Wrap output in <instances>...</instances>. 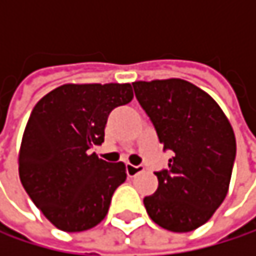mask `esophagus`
<instances>
[{"label": "esophagus", "instance_id": "esophagus-1", "mask_svg": "<svg viewBox=\"0 0 256 256\" xmlns=\"http://www.w3.org/2000/svg\"><path fill=\"white\" fill-rule=\"evenodd\" d=\"M144 170V166H133V164H126V174L128 178L136 176L138 174H140Z\"/></svg>", "mask_w": 256, "mask_h": 256}]
</instances>
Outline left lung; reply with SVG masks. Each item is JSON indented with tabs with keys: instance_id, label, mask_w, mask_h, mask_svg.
I'll return each mask as SVG.
<instances>
[{
	"instance_id": "left-lung-1",
	"label": "left lung",
	"mask_w": 256,
	"mask_h": 256,
	"mask_svg": "<svg viewBox=\"0 0 256 256\" xmlns=\"http://www.w3.org/2000/svg\"><path fill=\"white\" fill-rule=\"evenodd\" d=\"M136 99L150 117L169 168L144 198L150 218L175 232L198 228L224 202L236 160V138L220 105L194 84L170 78L136 81Z\"/></svg>"
}]
</instances>
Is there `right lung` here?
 I'll list each match as a JSON object with an SVG mask.
<instances>
[{"label":"right lung","mask_w":256,"mask_h":256,"mask_svg":"<svg viewBox=\"0 0 256 256\" xmlns=\"http://www.w3.org/2000/svg\"><path fill=\"white\" fill-rule=\"evenodd\" d=\"M133 99L130 84H65L46 94L28 120L19 175L34 204L59 230L77 232L108 214L126 168L92 152L108 116Z\"/></svg>","instance_id":"right-lung-1"}]
</instances>
